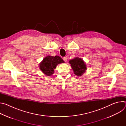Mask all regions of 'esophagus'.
<instances>
[{
    "label": "esophagus",
    "instance_id": "obj_1",
    "mask_svg": "<svg viewBox=\"0 0 126 126\" xmlns=\"http://www.w3.org/2000/svg\"><path fill=\"white\" fill-rule=\"evenodd\" d=\"M63 60H64L65 62H67V60H68V58H67V57H64L63 58Z\"/></svg>",
    "mask_w": 126,
    "mask_h": 126
}]
</instances>
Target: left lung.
<instances>
[{"label": "left lung", "instance_id": "left-lung-1", "mask_svg": "<svg viewBox=\"0 0 126 126\" xmlns=\"http://www.w3.org/2000/svg\"><path fill=\"white\" fill-rule=\"evenodd\" d=\"M71 68L73 70L74 74L78 76H81L87 70V67L84 60L79 57H75L69 61Z\"/></svg>", "mask_w": 126, "mask_h": 126}]
</instances>
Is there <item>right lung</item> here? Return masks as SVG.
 I'll return each instance as SVG.
<instances>
[{"instance_id":"obj_1","label":"right lung","mask_w":126,"mask_h":126,"mask_svg":"<svg viewBox=\"0 0 126 126\" xmlns=\"http://www.w3.org/2000/svg\"><path fill=\"white\" fill-rule=\"evenodd\" d=\"M64 63L63 60L59 56L55 57L48 55L39 63V67L44 74L48 76H50L54 73V69L57 65Z\"/></svg>"}]
</instances>
